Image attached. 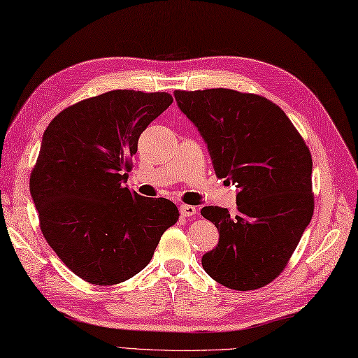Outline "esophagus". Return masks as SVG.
Segmentation results:
<instances>
[{"label":"esophagus","mask_w":358,"mask_h":358,"mask_svg":"<svg viewBox=\"0 0 358 358\" xmlns=\"http://www.w3.org/2000/svg\"><path fill=\"white\" fill-rule=\"evenodd\" d=\"M196 206H193V205H182L180 206V215H184V217H193V215H196Z\"/></svg>","instance_id":"obj_1"}]
</instances>
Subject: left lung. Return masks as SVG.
<instances>
[{
	"mask_svg": "<svg viewBox=\"0 0 358 358\" xmlns=\"http://www.w3.org/2000/svg\"><path fill=\"white\" fill-rule=\"evenodd\" d=\"M202 134L215 176L238 188L237 214L205 206L220 232L203 255L205 272L232 290H257L289 264L315 211L311 153L273 101L226 88L174 91Z\"/></svg>",
	"mask_w": 358,
	"mask_h": 358,
	"instance_id": "1",
	"label": "left lung"
}]
</instances>
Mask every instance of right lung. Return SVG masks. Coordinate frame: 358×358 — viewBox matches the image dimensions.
Returning <instances> with one entry per match:
<instances>
[{"label": "right lung", "instance_id": "obj_1", "mask_svg": "<svg viewBox=\"0 0 358 358\" xmlns=\"http://www.w3.org/2000/svg\"><path fill=\"white\" fill-rule=\"evenodd\" d=\"M173 103L169 92L109 91L51 120L30 174L50 248L83 281L113 285L150 263L178 206L123 187L138 138Z\"/></svg>", "mask_w": 358, "mask_h": 358}]
</instances>
